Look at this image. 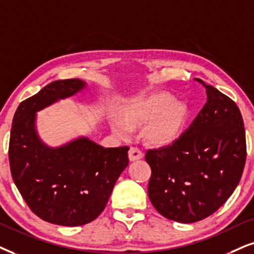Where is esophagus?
I'll use <instances>...</instances> for the list:
<instances>
[{
    "label": "esophagus",
    "instance_id": "obj_1",
    "mask_svg": "<svg viewBox=\"0 0 254 254\" xmlns=\"http://www.w3.org/2000/svg\"><path fill=\"white\" fill-rule=\"evenodd\" d=\"M143 158V152L142 150L138 149L136 146H131L129 150V159L131 162H134V160H138Z\"/></svg>",
    "mask_w": 254,
    "mask_h": 254
}]
</instances>
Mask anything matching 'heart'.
<instances>
[{
  "mask_svg": "<svg viewBox=\"0 0 254 254\" xmlns=\"http://www.w3.org/2000/svg\"><path fill=\"white\" fill-rule=\"evenodd\" d=\"M188 109L169 94H156L122 108L120 120H115L112 129L120 137H127L131 130L146 124L145 139L155 145L172 143L182 132Z\"/></svg>",
  "mask_w": 254,
  "mask_h": 254,
  "instance_id": "obj_1",
  "label": "heart"
}]
</instances>
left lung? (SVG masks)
<instances>
[{
	"mask_svg": "<svg viewBox=\"0 0 254 254\" xmlns=\"http://www.w3.org/2000/svg\"><path fill=\"white\" fill-rule=\"evenodd\" d=\"M207 101L189 129L171 145L147 150V193L163 217L195 223L216 212L239 184L246 137L237 104L205 84Z\"/></svg>",
	"mask_w": 254,
	"mask_h": 254,
	"instance_id": "1",
	"label": "left lung"
}]
</instances>
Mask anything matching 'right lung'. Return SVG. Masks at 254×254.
Segmentation results:
<instances>
[{"label":"right lung","mask_w":254,"mask_h":254,"mask_svg":"<svg viewBox=\"0 0 254 254\" xmlns=\"http://www.w3.org/2000/svg\"><path fill=\"white\" fill-rule=\"evenodd\" d=\"M84 88L77 78L55 81L18 105L9 140V164L15 185L41 219L79 226L103 212L115 183L129 164V146L107 147L78 138L57 149L42 144L35 114Z\"/></svg>","instance_id":"add662e5"}]
</instances>
